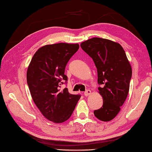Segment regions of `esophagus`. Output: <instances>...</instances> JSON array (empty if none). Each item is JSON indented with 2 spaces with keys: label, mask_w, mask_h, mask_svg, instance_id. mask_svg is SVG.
Here are the masks:
<instances>
[{
  "label": "esophagus",
  "mask_w": 152,
  "mask_h": 152,
  "mask_svg": "<svg viewBox=\"0 0 152 152\" xmlns=\"http://www.w3.org/2000/svg\"><path fill=\"white\" fill-rule=\"evenodd\" d=\"M91 90H86L84 92V95H85V96H88L89 95H91Z\"/></svg>",
  "instance_id": "obj_1"
}]
</instances>
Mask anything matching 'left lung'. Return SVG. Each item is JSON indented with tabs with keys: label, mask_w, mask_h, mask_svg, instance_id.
I'll list each match as a JSON object with an SVG mask.
<instances>
[{
	"label": "left lung",
	"mask_w": 152,
	"mask_h": 152,
	"mask_svg": "<svg viewBox=\"0 0 152 152\" xmlns=\"http://www.w3.org/2000/svg\"><path fill=\"white\" fill-rule=\"evenodd\" d=\"M92 58L97 70L99 93L103 105L94 111L97 119L104 122L113 120L120 111L129 91L132 69L122 45L107 39L94 37L80 45Z\"/></svg>",
	"instance_id": "1"
}]
</instances>
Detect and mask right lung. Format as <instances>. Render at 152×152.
<instances>
[{
	"mask_svg": "<svg viewBox=\"0 0 152 152\" xmlns=\"http://www.w3.org/2000/svg\"><path fill=\"white\" fill-rule=\"evenodd\" d=\"M78 43L45 45L33 56L28 70L27 82L33 101L50 121L62 123L71 116L80 95H72L67 88L60 91L61 81H67L65 68L78 50Z\"/></svg>",
	"mask_w": 152,
	"mask_h": 152,
	"instance_id": "add662e5",
	"label": "right lung"
}]
</instances>
